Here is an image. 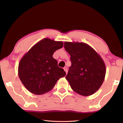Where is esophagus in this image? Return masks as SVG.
<instances>
[{"label": "esophagus", "mask_w": 123, "mask_h": 123, "mask_svg": "<svg viewBox=\"0 0 123 123\" xmlns=\"http://www.w3.org/2000/svg\"><path fill=\"white\" fill-rule=\"evenodd\" d=\"M63 69L64 70V71L66 72V74H67V73H68V69H67V67H65V68H64Z\"/></svg>", "instance_id": "34e87169"}]
</instances>
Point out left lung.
I'll return each mask as SVG.
<instances>
[{"label":"left lung","instance_id":"obj_1","mask_svg":"<svg viewBox=\"0 0 123 123\" xmlns=\"http://www.w3.org/2000/svg\"><path fill=\"white\" fill-rule=\"evenodd\" d=\"M64 47L72 63L66 77L72 89L83 96L95 93L105 77L106 66L103 59L85 43L65 42Z\"/></svg>","mask_w":123,"mask_h":123}]
</instances>
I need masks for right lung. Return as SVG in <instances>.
<instances>
[{"instance_id":"right-lung-1","label":"right lung","mask_w":123,"mask_h":123,"mask_svg":"<svg viewBox=\"0 0 123 123\" xmlns=\"http://www.w3.org/2000/svg\"><path fill=\"white\" fill-rule=\"evenodd\" d=\"M63 46L61 41L44 38L35 44L20 60L18 76L31 93L42 95L51 90L66 72L57 66L54 52Z\"/></svg>"}]
</instances>
